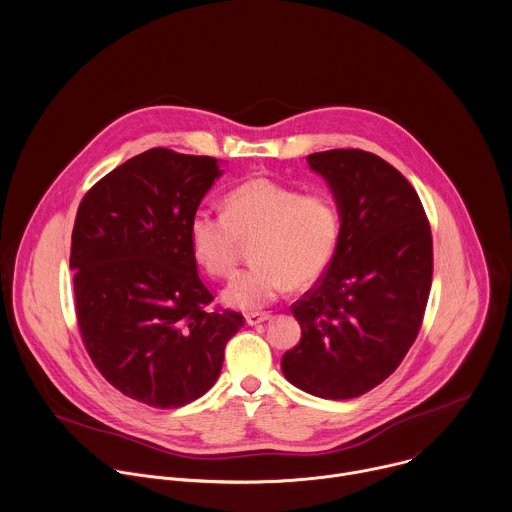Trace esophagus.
<instances>
[{"instance_id":"obj_1","label":"esophagus","mask_w":512,"mask_h":512,"mask_svg":"<svg viewBox=\"0 0 512 512\" xmlns=\"http://www.w3.org/2000/svg\"><path fill=\"white\" fill-rule=\"evenodd\" d=\"M268 320H272V314H268V312H250V314H246V324L248 326H258V324H264Z\"/></svg>"}]
</instances>
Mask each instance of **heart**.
<instances>
[{
	"mask_svg": "<svg viewBox=\"0 0 512 512\" xmlns=\"http://www.w3.org/2000/svg\"><path fill=\"white\" fill-rule=\"evenodd\" d=\"M341 216L324 192H302L270 178H250L224 198V214L196 210L188 220V244L198 266L226 278L234 272L240 240H254L256 266L236 274L222 302L236 310H260L290 286L314 284L340 244Z\"/></svg>",
	"mask_w": 512,
	"mask_h": 512,
	"instance_id": "b5f03b06",
	"label": "heart"
}]
</instances>
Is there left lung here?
Listing matches in <instances>:
<instances>
[{"instance_id": "obj_1", "label": "left lung", "mask_w": 512, "mask_h": 512, "mask_svg": "<svg viewBox=\"0 0 512 512\" xmlns=\"http://www.w3.org/2000/svg\"><path fill=\"white\" fill-rule=\"evenodd\" d=\"M308 163L334 192L340 244L318 286L292 306L302 340L282 371L316 397L353 399L399 367L421 330L433 238L415 188L381 157L334 149Z\"/></svg>"}]
</instances>
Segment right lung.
Instances as JSON below:
<instances>
[{
	"label": "right lung",
	"instance_id": "add662e5",
	"mask_svg": "<svg viewBox=\"0 0 512 512\" xmlns=\"http://www.w3.org/2000/svg\"><path fill=\"white\" fill-rule=\"evenodd\" d=\"M222 174L212 157L145 151L81 200L71 258L75 314L89 357L123 395L159 409L204 395L244 326L196 272L188 220Z\"/></svg>",
	"mask_w": 512,
	"mask_h": 512
}]
</instances>
